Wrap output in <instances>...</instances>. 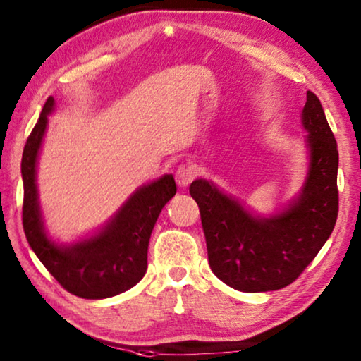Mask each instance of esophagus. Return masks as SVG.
I'll return each mask as SVG.
<instances>
[{
    "instance_id": "obj_1",
    "label": "esophagus",
    "mask_w": 361,
    "mask_h": 361,
    "mask_svg": "<svg viewBox=\"0 0 361 361\" xmlns=\"http://www.w3.org/2000/svg\"><path fill=\"white\" fill-rule=\"evenodd\" d=\"M195 178H196V169L190 165H180L178 170H176V173H175L176 185H178L181 190H186V188L191 185V181Z\"/></svg>"
}]
</instances>
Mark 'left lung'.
Wrapping results in <instances>:
<instances>
[{
	"mask_svg": "<svg viewBox=\"0 0 361 361\" xmlns=\"http://www.w3.org/2000/svg\"><path fill=\"white\" fill-rule=\"evenodd\" d=\"M301 125L308 133V171L298 195L281 211L261 217L212 181L197 178L190 186L201 212L212 272L240 292L287 287L314 259L334 230L338 211L337 142L319 99L310 90Z\"/></svg>",
	"mask_w": 361,
	"mask_h": 361,
	"instance_id": "1",
	"label": "left lung"
}]
</instances>
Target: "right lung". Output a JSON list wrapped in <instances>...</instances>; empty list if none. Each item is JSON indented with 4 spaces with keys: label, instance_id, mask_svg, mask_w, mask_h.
I'll return each mask as SVG.
<instances>
[{
    "label": "right lung",
    "instance_id": "obj_1",
    "mask_svg": "<svg viewBox=\"0 0 361 361\" xmlns=\"http://www.w3.org/2000/svg\"><path fill=\"white\" fill-rule=\"evenodd\" d=\"M53 110L55 99L48 97L23 152L25 238L42 264L69 293L87 300L115 297L134 287L146 274L150 233L165 204L176 195L175 178L164 175L139 186L92 235L73 243L51 240L42 217L37 165Z\"/></svg>",
    "mask_w": 361,
    "mask_h": 361
}]
</instances>
